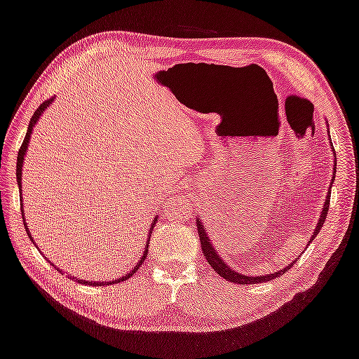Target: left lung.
I'll list each match as a JSON object with an SVG mask.
<instances>
[{
	"label": "left lung",
	"instance_id": "left-lung-1",
	"mask_svg": "<svg viewBox=\"0 0 359 359\" xmlns=\"http://www.w3.org/2000/svg\"><path fill=\"white\" fill-rule=\"evenodd\" d=\"M329 140H331V137H329ZM336 165H337V163H336ZM336 165H334V175H336ZM329 198H331V191L327 192V197H326V201H325V207H323V211H321V218L318 219V224H316V229H315L313 235L309 240V245L313 242V238L316 237V235H318L323 224H325L326 216H327V210H329ZM197 231H198V237H201V245H202L203 256L207 257L208 264L215 269V272H218L222 278L227 280V281H231V283L255 285V283H264V281H270V280L280 277V275H283L286 270H290L292 266H294L296 261H297V257H296V259L292 261L291 264H287V267L278 270V272H273V273H269V275H262V277H250V275H243V273L235 272V270H232L224 261L221 259V257L218 256V252H216V250L213 248V246H211V242H210L207 232H205V229L202 226L201 219H197Z\"/></svg>",
	"mask_w": 359,
	"mask_h": 359
}]
</instances>
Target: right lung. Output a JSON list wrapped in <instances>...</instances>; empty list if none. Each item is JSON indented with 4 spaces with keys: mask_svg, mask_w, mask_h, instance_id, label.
Here are the masks:
<instances>
[{
    "mask_svg": "<svg viewBox=\"0 0 359 359\" xmlns=\"http://www.w3.org/2000/svg\"><path fill=\"white\" fill-rule=\"evenodd\" d=\"M52 100L54 98H49V100H46L44 103H41L39 104V108L34 111V114H33V117L30 119V124H28V130H27V135H25V140H23V143H22V146H20V149H19V154H17V170H15V175H17V183H19V187H22V165H23V158H25V152H27V148H28V141H30V135H32V130H33V127H34V124H36L38 122V119H39V116L44 113V109L49 107V104L52 103ZM22 191V189H20ZM22 196V194H20ZM23 211V210H22ZM23 215V213H22ZM23 218V216H22ZM156 221H157V218H154V222H152L151 224V227H149V238H151V233H152V229H154V226H156ZM23 226H25V229H27V233L30 235V231H28V227H27V224H25V218H23ZM30 238H32V235H30ZM32 242H33V238H32ZM34 243V242H33ZM148 246H149V240L148 242H146V246H144V252H143V257H141V261H138V264L137 266H135L130 272H128L127 275H124V277L122 278H117V280H114V281H107V283H102V281H86V280H78V283H82V285H90V286H104V285H114V283H121V281H126L127 278H130L132 275L137 272V270L140 269V266L141 264L144 262V259H146V256H148ZM57 270H60V269H57ZM62 272V270H60ZM68 278H72V275H68ZM74 278V277H73Z\"/></svg>",
    "mask_w": 359,
    "mask_h": 359,
    "instance_id": "add662e5",
    "label": "right lung"
}]
</instances>
